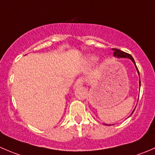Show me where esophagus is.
Here are the masks:
<instances>
[{
    "instance_id": "obj_1",
    "label": "esophagus",
    "mask_w": 155,
    "mask_h": 155,
    "mask_svg": "<svg viewBox=\"0 0 155 155\" xmlns=\"http://www.w3.org/2000/svg\"><path fill=\"white\" fill-rule=\"evenodd\" d=\"M84 82H85V79H84L83 78H79V79H78L77 80H76V84H75V87L81 86V85H83Z\"/></svg>"
}]
</instances>
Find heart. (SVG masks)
<instances>
[{
  "mask_svg": "<svg viewBox=\"0 0 155 155\" xmlns=\"http://www.w3.org/2000/svg\"><path fill=\"white\" fill-rule=\"evenodd\" d=\"M97 61V58L96 57V56H89L88 58H87V61H88V63L90 64H94L95 63V62Z\"/></svg>",
  "mask_w": 155,
  "mask_h": 155,
  "instance_id": "heart-1",
  "label": "heart"
}]
</instances>
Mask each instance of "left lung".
Masks as SVG:
<instances>
[{"mask_svg": "<svg viewBox=\"0 0 155 155\" xmlns=\"http://www.w3.org/2000/svg\"><path fill=\"white\" fill-rule=\"evenodd\" d=\"M112 50H113V51H114L113 54H114V56H115V57L118 58H129V59H130V60L133 61V63L134 64V65H135L136 69H137V73H138L139 76H140V72H139L138 68H137V65H136L135 61H134V59L133 58V57L130 55V54H127V53L124 52V51H121V50L118 49V48H112ZM139 83H140V85H141V82H140H140H139ZM134 110H135V109H134ZM134 110L133 111V112H134ZM133 112L131 113V115L133 114ZM105 124V125H109V124ZM109 126H110V125H109Z\"/></svg>", "mask_w": 155, "mask_h": 155, "instance_id": "obj_1", "label": "left lung"}]
</instances>
